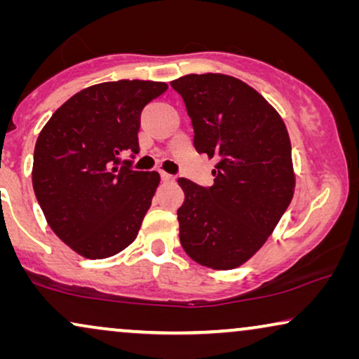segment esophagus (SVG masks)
Instances as JSON below:
<instances>
[{"instance_id":"34e87169","label":"esophagus","mask_w":359,"mask_h":359,"mask_svg":"<svg viewBox=\"0 0 359 359\" xmlns=\"http://www.w3.org/2000/svg\"><path fill=\"white\" fill-rule=\"evenodd\" d=\"M160 176H161V180L163 181H175V176L173 175H170V173H166V171H160Z\"/></svg>"}]
</instances>
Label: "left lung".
<instances>
[{"label": "left lung", "instance_id": "left-lung-1", "mask_svg": "<svg viewBox=\"0 0 359 359\" xmlns=\"http://www.w3.org/2000/svg\"><path fill=\"white\" fill-rule=\"evenodd\" d=\"M199 154L217 158L209 188L180 178V242L196 263L233 269L253 257L294 196L291 140L276 109L238 78L204 73L171 81Z\"/></svg>", "mask_w": 359, "mask_h": 359}]
</instances>
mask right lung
I'll return each instance as SVG.
<instances>
[{"label": "right lung", "instance_id": "obj_1", "mask_svg": "<svg viewBox=\"0 0 359 359\" xmlns=\"http://www.w3.org/2000/svg\"><path fill=\"white\" fill-rule=\"evenodd\" d=\"M168 90L161 81L119 80L85 88L58 107L34 149L32 186L57 237L90 259L134 242L160 175L132 170L142 109Z\"/></svg>", "mask_w": 359, "mask_h": 359}]
</instances>
